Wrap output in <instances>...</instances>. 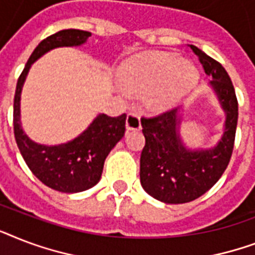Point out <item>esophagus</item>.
Here are the masks:
<instances>
[{
	"mask_svg": "<svg viewBox=\"0 0 255 255\" xmlns=\"http://www.w3.org/2000/svg\"><path fill=\"white\" fill-rule=\"evenodd\" d=\"M126 128H127V131H139L141 128L140 116L135 112H129L126 119Z\"/></svg>",
	"mask_w": 255,
	"mask_h": 255,
	"instance_id": "esophagus-1",
	"label": "esophagus"
}]
</instances>
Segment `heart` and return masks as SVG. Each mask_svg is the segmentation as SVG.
Returning a JSON list of instances; mask_svg holds the SVG:
<instances>
[{
  "mask_svg": "<svg viewBox=\"0 0 255 255\" xmlns=\"http://www.w3.org/2000/svg\"><path fill=\"white\" fill-rule=\"evenodd\" d=\"M200 73L178 54L152 51L128 58L118 70L120 85L129 92L143 91L144 106L169 110L197 85Z\"/></svg>",
  "mask_w": 255,
  "mask_h": 255,
  "instance_id": "obj_1",
  "label": "heart"
}]
</instances>
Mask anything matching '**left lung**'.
<instances>
[{
    "label": "left lung",
    "mask_w": 255,
    "mask_h": 255,
    "mask_svg": "<svg viewBox=\"0 0 255 255\" xmlns=\"http://www.w3.org/2000/svg\"><path fill=\"white\" fill-rule=\"evenodd\" d=\"M212 79L214 92L225 122L221 137L213 147H189L181 137L184 108H174L153 119H141L145 147L140 157V182L149 196L165 204H185L206 193L232 157L238 103L233 83L218 62L196 46H190Z\"/></svg>",
    "instance_id": "8db88e82"
}]
</instances>
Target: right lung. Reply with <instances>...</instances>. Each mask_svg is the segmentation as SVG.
<instances>
[{"instance_id": "right-lung-1", "label": "right lung", "mask_w": 255, "mask_h": 255, "mask_svg": "<svg viewBox=\"0 0 255 255\" xmlns=\"http://www.w3.org/2000/svg\"><path fill=\"white\" fill-rule=\"evenodd\" d=\"M90 37V31L67 29L43 39L30 55L14 95V136L22 157L39 181L63 193L83 192L99 182L104 160L124 136L126 114L116 118L98 114L73 140L54 145L39 144L30 139L22 127L21 94L34 62L58 47H79Z\"/></svg>"}]
</instances>
